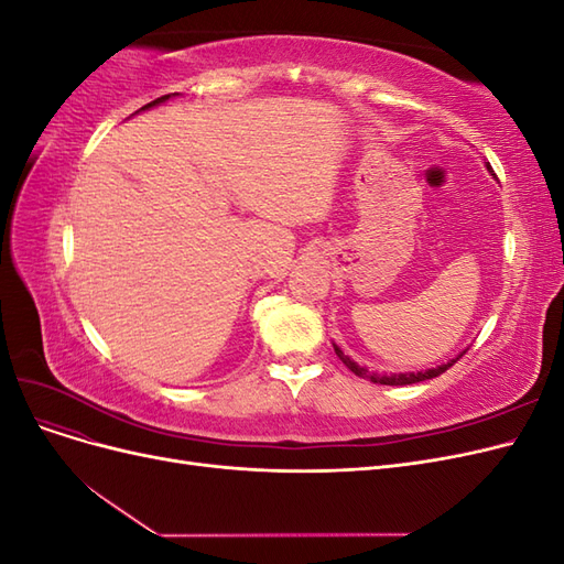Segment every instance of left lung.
<instances>
[{
	"label": "left lung",
	"mask_w": 564,
	"mask_h": 564,
	"mask_svg": "<svg viewBox=\"0 0 564 564\" xmlns=\"http://www.w3.org/2000/svg\"><path fill=\"white\" fill-rule=\"evenodd\" d=\"M334 352L338 355V360L344 362L355 377H360V379H369L371 383H381V386H412V383H419V381H429V379H435V377H440V373H445L460 355L456 357V360H452V362H447V365H442V367H437V369H429V371H416V373H390V377H386V373H373V371H367L365 367H360L357 365L355 360H350L348 355H344V350H340L338 346H334Z\"/></svg>",
	"instance_id": "8db88e82"
}]
</instances>
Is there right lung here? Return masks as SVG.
I'll return each instance as SVG.
<instances>
[{"label":"right lung","instance_id":"add662e5","mask_svg":"<svg viewBox=\"0 0 564 564\" xmlns=\"http://www.w3.org/2000/svg\"><path fill=\"white\" fill-rule=\"evenodd\" d=\"M169 98V94L166 96H162V98H155V100H152V104H148V106H143L141 110H148V108H152V106H158V104H164V100Z\"/></svg>","mask_w":564,"mask_h":564}]
</instances>
